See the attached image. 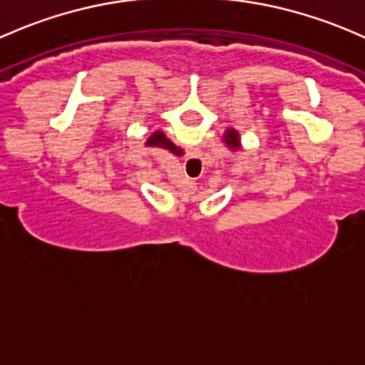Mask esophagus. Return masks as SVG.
Masks as SVG:
<instances>
[{"instance_id":"34e87169","label":"esophagus","mask_w":365,"mask_h":365,"mask_svg":"<svg viewBox=\"0 0 365 365\" xmlns=\"http://www.w3.org/2000/svg\"><path fill=\"white\" fill-rule=\"evenodd\" d=\"M190 213H192L194 217H201L202 210H201V208H190Z\"/></svg>"}]
</instances>
